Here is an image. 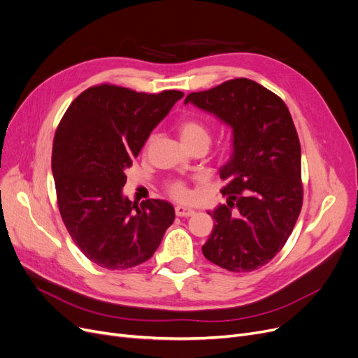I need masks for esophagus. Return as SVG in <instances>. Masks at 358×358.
Masks as SVG:
<instances>
[{
  "mask_svg": "<svg viewBox=\"0 0 358 358\" xmlns=\"http://www.w3.org/2000/svg\"><path fill=\"white\" fill-rule=\"evenodd\" d=\"M194 213L193 209L190 208H184V206H176V215L177 216H192Z\"/></svg>",
  "mask_w": 358,
  "mask_h": 358,
  "instance_id": "34e87169",
  "label": "esophagus"
}]
</instances>
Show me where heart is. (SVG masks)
<instances>
[{
	"label": "heart",
	"mask_w": 358,
	"mask_h": 358,
	"mask_svg": "<svg viewBox=\"0 0 358 358\" xmlns=\"http://www.w3.org/2000/svg\"><path fill=\"white\" fill-rule=\"evenodd\" d=\"M178 131H180L181 141L187 148L199 143L209 145L210 142V130L206 124L203 121H200L199 118L181 120L178 124ZM166 192L171 197H174L176 200H180V201H185L192 197L189 187L181 180L169 181L166 184Z\"/></svg>",
	"instance_id": "obj_1"
}]
</instances>
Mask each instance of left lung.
Listing matches in <instances>:
<instances>
[{
	"label": "left lung",
	"instance_id": "8db88e82",
	"mask_svg": "<svg viewBox=\"0 0 358 358\" xmlns=\"http://www.w3.org/2000/svg\"><path fill=\"white\" fill-rule=\"evenodd\" d=\"M184 103L232 129V155L220 169L227 205L208 212L215 227L201 252L231 272L259 269L281 252L303 205L301 148L288 108L244 77L193 92Z\"/></svg>",
	"mask_w": 358,
	"mask_h": 358
}]
</instances>
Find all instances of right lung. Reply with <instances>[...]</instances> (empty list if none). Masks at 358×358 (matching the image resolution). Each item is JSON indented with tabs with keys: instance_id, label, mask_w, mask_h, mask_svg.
I'll return each instance as SVG.
<instances>
[{
	"instance_id": "1",
	"label": "right lung",
	"mask_w": 358,
	"mask_h": 358,
	"mask_svg": "<svg viewBox=\"0 0 358 358\" xmlns=\"http://www.w3.org/2000/svg\"><path fill=\"white\" fill-rule=\"evenodd\" d=\"M184 96L92 86L61 118L52 146L58 209L76 245L98 266L121 271L157 252L176 212L166 200L138 206L122 194L126 169L149 134Z\"/></svg>"
}]
</instances>
